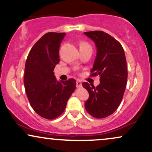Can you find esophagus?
<instances>
[{"label": "esophagus", "mask_w": 152, "mask_h": 152, "mask_svg": "<svg viewBox=\"0 0 152 152\" xmlns=\"http://www.w3.org/2000/svg\"><path fill=\"white\" fill-rule=\"evenodd\" d=\"M81 86H82L81 81H80V80H77V81H76V87H77V88H81Z\"/></svg>", "instance_id": "1"}]
</instances>
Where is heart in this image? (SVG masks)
I'll use <instances>...</instances> for the list:
<instances>
[{
  "label": "heart",
  "instance_id": "heart-1",
  "mask_svg": "<svg viewBox=\"0 0 152 152\" xmlns=\"http://www.w3.org/2000/svg\"><path fill=\"white\" fill-rule=\"evenodd\" d=\"M83 47H91V46L86 42H81L80 43V48H83Z\"/></svg>",
  "mask_w": 152,
  "mask_h": 152
}]
</instances>
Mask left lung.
<instances>
[{"mask_svg":"<svg viewBox=\"0 0 152 152\" xmlns=\"http://www.w3.org/2000/svg\"><path fill=\"white\" fill-rule=\"evenodd\" d=\"M84 34L92 39L97 53L91 76H100V83L95 87L83 82L89 98L85 109L93 117L106 118L118 109L123 99L127 83L126 61L121 43L104 31H94Z\"/></svg>","mask_w":152,"mask_h":152,"instance_id":"left-lung-1","label":"left lung"}]
</instances>
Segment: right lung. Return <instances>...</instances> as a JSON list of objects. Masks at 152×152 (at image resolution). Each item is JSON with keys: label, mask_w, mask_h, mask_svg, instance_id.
<instances>
[{"label": "right lung", "mask_w": 152, "mask_h": 152, "mask_svg": "<svg viewBox=\"0 0 152 152\" xmlns=\"http://www.w3.org/2000/svg\"><path fill=\"white\" fill-rule=\"evenodd\" d=\"M65 33L44 34L32 47L25 66L24 86L31 107L41 117L53 119L63 114L76 89L74 78L56 81L53 70L60 61L59 48Z\"/></svg>", "instance_id": "right-lung-1"}]
</instances>
